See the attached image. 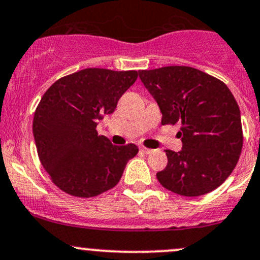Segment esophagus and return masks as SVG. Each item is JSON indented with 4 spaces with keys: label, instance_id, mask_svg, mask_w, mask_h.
Returning <instances> with one entry per match:
<instances>
[{
    "label": "esophagus",
    "instance_id": "1",
    "mask_svg": "<svg viewBox=\"0 0 260 260\" xmlns=\"http://www.w3.org/2000/svg\"><path fill=\"white\" fill-rule=\"evenodd\" d=\"M140 150H141V151H143V152H145V154H151V152H152V151H154V150H152V149H148V148H144V146H141V148H140Z\"/></svg>",
    "mask_w": 260,
    "mask_h": 260
}]
</instances>
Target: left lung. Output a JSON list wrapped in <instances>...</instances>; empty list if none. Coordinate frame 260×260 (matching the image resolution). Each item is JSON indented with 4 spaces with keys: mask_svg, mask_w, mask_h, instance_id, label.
Masks as SVG:
<instances>
[{
    "mask_svg": "<svg viewBox=\"0 0 260 260\" xmlns=\"http://www.w3.org/2000/svg\"><path fill=\"white\" fill-rule=\"evenodd\" d=\"M159 105L162 125L181 124L180 151L165 150L168 165L156 174L164 188L199 197L220 186L243 148L240 110L224 82L189 66L139 72Z\"/></svg>",
    "mask_w": 260,
    "mask_h": 260,
    "instance_id": "8db88e82",
    "label": "left lung"
}]
</instances>
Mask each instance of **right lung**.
Instances as JSON below:
<instances>
[{
  "label": "right lung",
  "mask_w": 260,
  "mask_h": 260,
  "mask_svg": "<svg viewBox=\"0 0 260 260\" xmlns=\"http://www.w3.org/2000/svg\"><path fill=\"white\" fill-rule=\"evenodd\" d=\"M136 79L138 71L85 69L58 79L44 93L32 131L42 167L62 191L92 198L119 183L138 146L112 145L96 126Z\"/></svg>",
  "instance_id": "obj_1"
}]
</instances>
